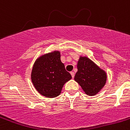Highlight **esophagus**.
<instances>
[{
    "instance_id": "1",
    "label": "esophagus",
    "mask_w": 130,
    "mask_h": 130,
    "mask_svg": "<svg viewBox=\"0 0 130 130\" xmlns=\"http://www.w3.org/2000/svg\"><path fill=\"white\" fill-rule=\"evenodd\" d=\"M70 73H71V75H72V78L74 77V76H75V73H74V72H71Z\"/></svg>"
}]
</instances>
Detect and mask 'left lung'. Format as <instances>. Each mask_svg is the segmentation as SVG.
Segmentation results:
<instances>
[{"instance_id": "obj_1", "label": "left lung", "mask_w": 130, "mask_h": 130, "mask_svg": "<svg viewBox=\"0 0 130 130\" xmlns=\"http://www.w3.org/2000/svg\"><path fill=\"white\" fill-rule=\"evenodd\" d=\"M75 81L88 96H95L106 83L107 73L87 57L80 56Z\"/></svg>"}]
</instances>
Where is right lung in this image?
I'll return each mask as SVG.
<instances>
[{"label": "right lung", "mask_w": 130, "mask_h": 130, "mask_svg": "<svg viewBox=\"0 0 130 130\" xmlns=\"http://www.w3.org/2000/svg\"><path fill=\"white\" fill-rule=\"evenodd\" d=\"M72 79L60 60L59 51L42 55L36 60L31 72V81L36 90L46 98H55L61 93L64 85Z\"/></svg>", "instance_id": "1"}]
</instances>
